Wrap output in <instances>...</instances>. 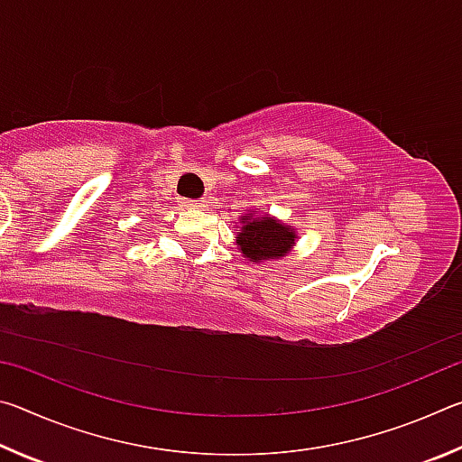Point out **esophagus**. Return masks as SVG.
<instances>
[{
  "mask_svg": "<svg viewBox=\"0 0 462 462\" xmlns=\"http://www.w3.org/2000/svg\"><path fill=\"white\" fill-rule=\"evenodd\" d=\"M181 206L187 209H201V208H206V201L203 199H181Z\"/></svg>",
  "mask_w": 462,
  "mask_h": 462,
  "instance_id": "34e87169",
  "label": "esophagus"
}]
</instances>
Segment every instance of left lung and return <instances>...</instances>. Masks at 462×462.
Returning <instances> with one entry per match:
<instances>
[{
  "label": "left lung",
  "mask_w": 462,
  "mask_h": 462,
  "mask_svg": "<svg viewBox=\"0 0 462 462\" xmlns=\"http://www.w3.org/2000/svg\"><path fill=\"white\" fill-rule=\"evenodd\" d=\"M245 220L248 222L242 226L236 238L242 254L248 256V259H253L254 263L279 259V256H283L291 248L295 234L285 228L283 224L271 220V217H263V220L253 217L250 220L248 216H245Z\"/></svg>",
  "instance_id": "left-lung-1"
}]
</instances>
